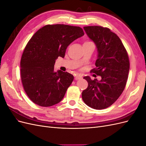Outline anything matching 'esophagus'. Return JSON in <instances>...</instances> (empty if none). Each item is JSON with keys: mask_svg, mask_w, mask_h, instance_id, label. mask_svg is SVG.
<instances>
[{"mask_svg": "<svg viewBox=\"0 0 146 146\" xmlns=\"http://www.w3.org/2000/svg\"><path fill=\"white\" fill-rule=\"evenodd\" d=\"M82 78V76H81L80 74H77L76 77H75V79H76V80H80V79Z\"/></svg>", "mask_w": 146, "mask_h": 146, "instance_id": "esophagus-1", "label": "esophagus"}]
</instances>
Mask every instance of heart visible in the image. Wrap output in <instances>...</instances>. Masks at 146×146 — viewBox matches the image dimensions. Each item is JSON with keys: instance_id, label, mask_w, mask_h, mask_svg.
<instances>
[{"instance_id": "1", "label": "heart", "mask_w": 146, "mask_h": 146, "mask_svg": "<svg viewBox=\"0 0 146 146\" xmlns=\"http://www.w3.org/2000/svg\"><path fill=\"white\" fill-rule=\"evenodd\" d=\"M93 44V42H91V41H85V42H84L83 44Z\"/></svg>"}]
</instances>
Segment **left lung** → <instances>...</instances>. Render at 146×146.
<instances>
[{"instance_id": "1", "label": "left lung", "mask_w": 146, "mask_h": 146, "mask_svg": "<svg viewBox=\"0 0 146 146\" xmlns=\"http://www.w3.org/2000/svg\"><path fill=\"white\" fill-rule=\"evenodd\" d=\"M83 29L98 51L96 68L91 72L102 80L84 77L88 86L82 92V99L92 108L105 109L115 102L125 89L130 69L129 55L120 38L110 29L98 25Z\"/></svg>"}]
</instances>
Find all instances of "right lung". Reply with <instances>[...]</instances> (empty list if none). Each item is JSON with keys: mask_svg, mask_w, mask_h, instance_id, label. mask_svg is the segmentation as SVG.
<instances>
[{"mask_svg": "<svg viewBox=\"0 0 146 146\" xmlns=\"http://www.w3.org/2000/svg\"><path fill=\"white\" fill-rule=\"evenodd\" d=\"M84 35L80 27L46 25L39 29L26 45L21 57V78L24 90L33 103L50 107L63 99L74 76L54 71L58 56L64 58L68 46Z\"/></svg>", "mask_w": 146, "mask_h": 146, "instance_id": "right-lung-1", "label": "right lung"}]
</instances>
